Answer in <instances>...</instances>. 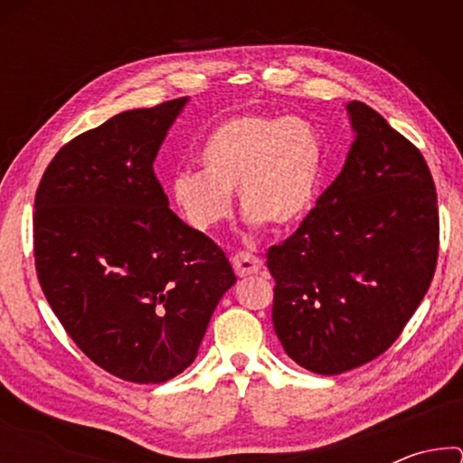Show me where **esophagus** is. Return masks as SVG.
<instances>
[{
    "mask_svg": "<svg viewBox=\"0 0 463 463\" xmlns=\"http://www.w3.org/2000/svg\"><path fill=\"white\" fill-rule=\"evenodd\" d=\"M231 261H232L234 273H237L239 278L253 276V273H257V271L261 269V260H260V257H255L253 253H247V250L234 253Z\"/></svg>",
    "mask_w": 463,
    "mask_h": 463,
    "instance_id": "obj_1",
    "label": "esophagus"
}]
</instances>
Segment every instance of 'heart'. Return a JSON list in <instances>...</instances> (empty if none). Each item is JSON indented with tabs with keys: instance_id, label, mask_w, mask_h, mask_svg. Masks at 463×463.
Listing matches in <instances>:
<instances>
[{
	"instance_id": "obj_1",
	"label": "heart",
	"mask_w": 463,
	"mask_h": 463,
	"mask_svg": "<svg viewBox=\"0 0 463 463\" xmlns=\"http://www.w3.org/2000/svg\"><path fill=\"white\" fill-rule=\"evenodd\" d=\"M202 171L171 179V198L184 221L206 232L232 210L231 192L250 226H289L315 203L325 174V143L298 116L237 114L210 132L198 155Z\"/></svg>"
}]
</instances>
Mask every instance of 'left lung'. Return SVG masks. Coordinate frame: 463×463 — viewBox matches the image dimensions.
Here are the masks:
<instances>
[{
    "mask_svg": "<svg viewBox=\"0 0 463 463\" xmlns=\"http://www.w3.org/2000/svg\"><path fill=\"white\" fill-rule=\"evenodd\" d=\"M355 140L298 231L268 250L273 328L298 365L336 375L398 339L433 279L437 192L425 156L362 101Z\"/></svg>",
    "mask_w": 463,
    "mask_h": 463,
    "instance_id": "1",
    "label": "left lung"
}]
</instances>
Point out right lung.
Segmentation results:
<instances>
[{
	"mask_svg": "<svg viewBox=\"0 0 463 463\" xmlns=\"http://www.w3.org/2000/svg\"><path fill=\"white\" fill-rule=\"evenodd\" d=\"M187 98L116 114L52 156L34 200V263L62 328L116 378L190 365L234 278L224 250L169 208L153 161Z\"/></svg>",
	"mask_w": 463,
	"mask_h": 463,
	"instance_id": "right-lung-1",
	"label": "right lung"
}]
</instances>
